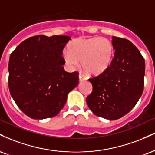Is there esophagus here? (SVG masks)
Listing matches in <instances>:
<instances>
[{
	"mask_svg": "<svg viewBox=\"0 0 155 155\" xmlns=\"http://www.w3.org/2000/svg\"><path fill=\"white\" fill-rule=\"evenodd\" d=\"M79 79L80 82H81V81L87 80V78H86V76H84V75H81V74H79Z\"/></svg>",
	"mask_w": 155,
	"mask_h": 155,
	"instance_id": "1",
	"label": "esophagus"
}]
</instances>
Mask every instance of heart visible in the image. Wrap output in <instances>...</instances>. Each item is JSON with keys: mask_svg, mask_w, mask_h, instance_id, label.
Wrapping results in <instances>:
<instances>
[{"mask_svg": "<svg viewBox=\"0 0 155 155\" xmlns=\"http://www.w3.org/2000/svg\"><path fill=\"white\" fill-rule=\"evenodd\" d=\"M63 52L67 66L71 70L81 68L87 74L97 76L106 71L113 60L114 49L111 41L104 37L77 38L68 46Z\"/></svg>", "mask_w": 155, "mask_h": 155, "instance_id": "b5f03b06", "label": "heart"}]
</instances>
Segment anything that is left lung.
Here are the masks:
<instances>
[{
	"mask_svg": "<svg viewBox=\"0 0 155 155\" xmlns=\"http://www.w3.org/2000/svg\"><path fill=\"white\" fill-rule=\"evenodd\" d=\"M115 50L106 71L89 79L92 92L87 104L96 116L115 120L127 114L143 93L145 61L137 47L127 39L112 37Z\"/></svg>",
	"mask_w": 155,
	"mask_h": 155,
	"instance_id": "obj_1",
	"label": "left lung"
}]
</instances>
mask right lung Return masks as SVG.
Returning a JSON list of instances; mask_svg holds the SVG:
<instances>
[{
	"label": "right lung",
	"mask_w": 155,
	"mask_h": 155,
	"mask_svg": "<svg viewBox=\"0 0 155 155\" xmlns=\"http://www.w3.org/2000/svg\"><path fill=\"white\" fill-rule=\"evenodd\" d=\"M70 39L67 35H35L11 54L10 94L28 117L43 120L56 116L79 84L78 73L66 72L63 66V50Z\"/></svg>",
	"instance_id": "add662e5"
}]
</instances>
